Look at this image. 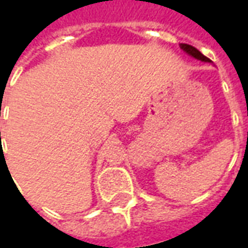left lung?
I'll return each instance as SVG.
<instances>
[{
  "label": "left lung",
  "instance_id": "1",
  "mask_svg": "<svg viewBox=\"0 0 248 248\" xmlns=\"http://www.w3.org/2000/svg\"><path fill=\"white\" fill-rule=\"evenodd\" d=\"M181 49H182L185 53H187L188 56H191L192 58H195V60H199V61H203V62H211L208 60L207 57L203 56L201 51L195 49L194 46L191 45H187V44H181Z\"/></svg>",
  "mask_w": 248,
  "mask_h": 248
}]
</instances>
